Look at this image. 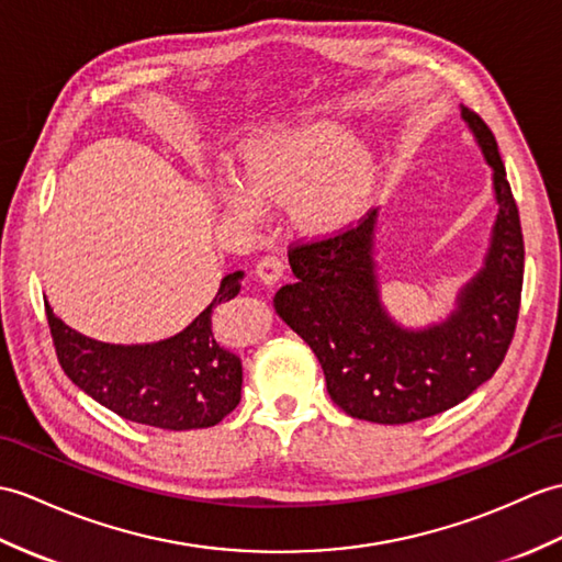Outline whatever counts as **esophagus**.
<instances>
[{
  "instance_id": "1",
  "label": "esophagus",
  "mask_w": 562,
  "mask_h": 562,
  "mask_svg": "<svg viewBox=\"0 0 562 562\" xmlns=\"http://www.w3.org/2000/svg\"><path fill=\"white\" fill-rule=\"evenodd\" d=\"M256 276L263 284H276L284 276V260L278 256H266L260 258V263L256 266Z\"/></svg>"
}]
</instances>
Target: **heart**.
<instances>
[{
  "mask_svg": "<svg viewBox=\"0 0 562 562\" xmlns=\"http://www.w3.org/2000/svg\"><path fill=\"white\" fill-rule=\"evenodd\" d=\"M351 134L342 124L321 120L251 143L239 162L241 184L227 179L220 199L229 211L258 217L260 203H290L308 229L328 232L355 220L369 199L373 160L367 150L351 153Z\"/></svg>",
  "mask_w": 562,
  "mask_h": 562,
  "instance_id": "obj_1",
  "label": "heart"
}]
</instances>
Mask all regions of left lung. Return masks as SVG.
<instances>
[{
	"label": "left lung",
	"mask_w": 562,
	"mask_h": 562,
	"mask_svg": "<svg viewBox=\"0 0 562 562\" xmlns=\"http://www.w3.org/2000/svg\"><path fill=\"white\" fill-rule=\"evenodd\" d=\"M462 120L493 169L498 215L484 266L446 318L407 328L390 316L375 260L378 207L355 229L290 249L296 280L272 306L313 349L330 400L355 419L409 424L446 412L488 381L513 342L525 278L517 203L491 128L467 108Z\"/></svg>",
	"instance_id": "obj_1"
}]
</instances>
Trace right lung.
Here are the masks:
<instances>
[{
	"mask_svg": "<svg viewBox=\"0 0 562 562\" xmlns=\"http://www.w3.org/2000/svg\"><path fill=\"white\" fill-rule=\"evenodd\" d=\"M244 272L222 278L217 294L184 330L148 345H110L69 328L47 304L64 373L126 422L165 430L220 424L241 400V359L220 342L213 308L241 290Z\"/></svg>",
	"mask_w": 562,
	"mask_h": 562,
	"instance_id": "add662e5",
	"label": "right lung"
}]
</instances>
